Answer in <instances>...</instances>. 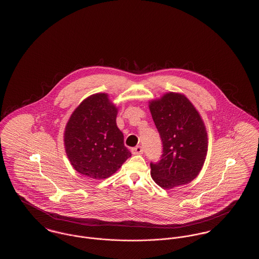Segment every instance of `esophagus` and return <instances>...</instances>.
Instances as JSON below:
<instances>
[{"instance_id": "esophagus-1", "label": "esophagus", "mask_w": 259, "mask_h": 259, "mask_svg": "<svg viewBox=\"0 0 259 259\" xmlns=\"http://www.w3.org/2000/svg\"><path fill=\"white\" fill-rule=\"evenodd\" d=\"M131 151H132L133 154H141V153H143L144 148H142L141 146H137L135 148H132Z\"/></svg>"}]
</instances>
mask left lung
<instances>
[{"label": "left lung", "mask_w": 259, "mask_h": 259, "mask_svg": "<svg viewBox=\"0 0 259 259\" xmlns=\"http://www.w3.org/2000/svg\"><path fill=\"white\" fill-rule=\"evenodd\" d=\"M149 110L163 147L160 160L150 162L152 179L163 188L190 183L201 171L208 148L200 114L185 96L172 92L151 101Z\"/></svg>", "instance_id": "left-lung-1"}]
</instances>
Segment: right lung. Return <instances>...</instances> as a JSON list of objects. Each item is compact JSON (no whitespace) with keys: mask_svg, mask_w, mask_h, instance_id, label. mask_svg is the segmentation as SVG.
<instances>
[{"mask_svg":"<svg viewBox=\"0 0 259 259\" xmlns=\"http://www.w3.org/2000/svg\"><path fill=\"white\" fill-rule=\"evenodd\" d=\"M116 113L105 93L88 97L75 109L64 134L66 153L74 170L92 179H106L131 156L116 126Z\"/></svg>","mask_w":259,"mask_h":259,"instance_id":"1","label":"right lung"}]
</instances>
